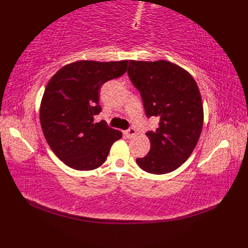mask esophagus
I'll use <instances>...</instances> for the list:
<instances>
[{
    "label": "esophagus",
    "mask_w": 248,
    "mask_h": 248,
    "mask_svg": "<svg viewBox=\"0 0 248 248\" xmlns=\"http://www.w3.org/2000/svg\"><path fill=\"white\" fill-rule=\"evenodd\" d=\"M125 134H127V136L129 139H131V138H134V135L136 134V131H135V129L134 128H130L127 132H125Z\"/></svg>",
    "instance_id": "obj_1"
}]
</instances>
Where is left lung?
Listing matches in <instances>:
<instances>
[{
  "mask_svg": "<svg viewBox=\"0 0 248 248\" xmlns=\"http://www.w3.org/2000/svg\"><path fill=\"white\" fill-rule=\"evenodd\" d=\"M128 75L140 93L147 117L160 119L156 130L146 133L150 151L136 163L155 175L177 170L192 155L203 125L196 82L186 69L167 61H130Z\"/></svg>",
  "mask_w": 248,
  "mask_h": 248,
  "instance_id": "left-lung-1",
  "label": "left lung"
}]
</instances>
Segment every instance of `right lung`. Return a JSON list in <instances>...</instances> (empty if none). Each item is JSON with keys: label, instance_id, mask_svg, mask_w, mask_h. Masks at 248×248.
I'll return each mask as SVG.
<instances>
[{"label": "right lung", "instance_id": "obj_1", "mask_svg": "<svg viewBox=\"0 0 248 248\" xmlns=\"http://www.w3.org/2000/svg\"><path fill=\"white\" fill-rule=\"evenodd\" d=\"M128 61H78L50 78L40 103V124L56 156L77 170H93L107 160L110 147L123 136L105 121L94 123L101 112L100 88L127 71Z\"/></svg>", "mask_w": 248, "mask_h": 248}]
</instances>
